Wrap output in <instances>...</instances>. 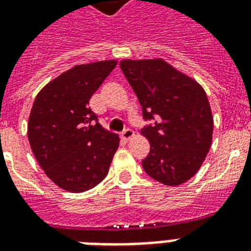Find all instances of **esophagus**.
Here are the masks:
<instances>
[{"label":"esophagus","instance_id":"obj_1","mask_svg":"<svg viewBox=\"0 0 251 251\" xmlns=\"http://www.w3.org/2000/svg\"><path fill=\"white\" fill-rule=\"evenodd\" d=\"M133 137H134V131L131 129H125L121 134V138L124 139V141H129V139H131Z\"/></svg>","mask_w":251,"mask_h":251}]
</instances>
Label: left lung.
Masks as SVG:
<instances>
[{
	"mask_svg": "<svg viewBox=\"0 0 251 251\" xmlns=\"http://www.w3.org/2000/svg\"><path fill=\"white\" fill-rule=\"evenodd\" d=\"M121 70L142 106L150 153L143 169L159 182L177 186L199 171L210 151L214 120L201 84L164 60H122Z\"/></svg>",
	"mask_w": 251,
	"mask_h": 251,
	"instance_id": "left-lung-1",
	"label": "left lung"
}]
</instances>
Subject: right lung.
Listing matches in <instances>:
<instances>
[{
	"label": "right lung",
	"instance_id": "right-lung-1",
	"mask_svg": "<svg viewBox=\"0 0 251 251\" xmlns=\"http://www.w3.org/2000/svg\"><path fill=\"white\" fill-rule=\"evenodd\" d=\"M117 61L76 65L37 94L29 113L28 141L37 163L57 186L83 193L101 182L120 145L88 106Z\"/></svg>",
	"mask_w": 251,
	"mask_h": 251
}]
</instances>
